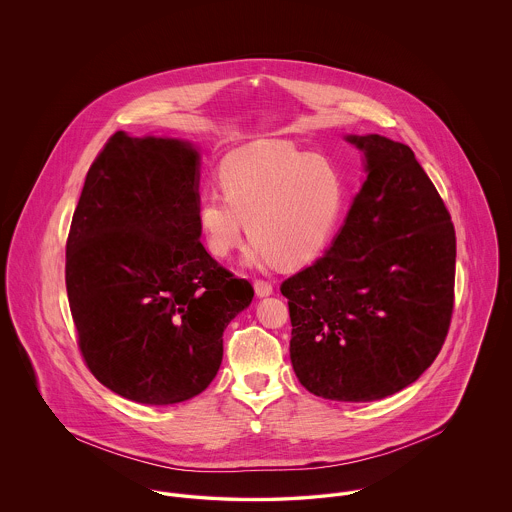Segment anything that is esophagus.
Instances as JSON below:
<instances>
[{
	"mask_svg": "<svg viewBox=\"0 0 512 512\" xmlns=\"http://www.w3.org/2000/svg\"><path fill=\"white\" fill-rule=\"evenodd\" d=\"M254 290H256V295H260V297H266V295L274 292V288L268 280H254Z\"/></svg>",
	"mask_w": 512,
	"mask_h": 512,
	"instance_id": "1",
	"label": "esophagus"
}]
</instances>
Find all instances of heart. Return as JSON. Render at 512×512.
Segmentation results:
<instances>
[{
	"mask_svg": "<svg viewBox=\"0 0 512 512\" xmlns=\"http://www.w3.org/2000/svg\"><path fill=\"white\" fill-rule=\"evenodd\" d=\"M217 181L222 195L205 193L197 207L207 250L226 258L248 230L246 260L254 266L276 260L295 268L315 260L347 205V183L337 163L284 140L230 151L220 161Z\"/></svg>",
	"mask_w": 512,
	"mask_h": 512,
	"instance_id": "b5f03b06",
	"label": "heart"
}]
</instances>
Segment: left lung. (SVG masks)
<instances>
[{"instance_id": "1", "label": "left lung", "mask_w": 512, "mask_h": 512, "mask_svg": "<svg viewBox=\"0 0 512 512\" xmlns=\"http://www.w3.org/2000/svg\"><path fill=\"white\" fill-rule=\"evenodd\" d=\"M366 181L331 248L282 284L290 357L315 396L372 402L416 382L449 331L455 228L414 151L347 136Z\"/></svg>"}]
</instances>
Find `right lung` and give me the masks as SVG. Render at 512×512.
<instances>
[{"label":"right lung","mask_w":512,"mask_h":512,"mask_svg":"<svg viewBox=\"0 0 512 512\" xmlns=\"http://www.w3.org/2000/svg\"><path fill=\"white\" fill-rule=\"evenodd\" d=\"M199 151L116 132L88 169L65 280L78 349L112 392L177 404L217 376L226 325L254 288L201 244Z\"/></svg>","instance_id":"add662e5"}]
</instances>
